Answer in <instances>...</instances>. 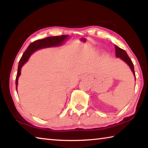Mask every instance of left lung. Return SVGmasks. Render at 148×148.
<instances>
[{
	"mask_svg": "<svg viewBox=\"0 0 148 148\" xmlns=\"http://www.w3.org/2000/svg\"><path fill=\"white\" fill-rule=\"evenodd\" d=\"M115 49H116V56L117 57H119L120 59L123 60L124 62H126V63L129 65L130 68H131V71L133 73L134 76H135V73H134V64L132 63L131 59L129 58V57L126 51L125 50L122 49L120 48L118 46H117L116 45H115ZM135 79H136V76H135Z\"/></svg>",
	"mask_w": 148,
	"mask_h": 148,
	"instance_id": "obj_1",
	"label": "left lung"
}]
</instances>
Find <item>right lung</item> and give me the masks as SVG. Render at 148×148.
Listing matches in <instances>:
<instances>
[{
    "label": "right lung",
    "mask_w": 148,
    "mask_h": 148,
    "mask_svg": "<svg viewBox=\"0 0 148 148\" xmlns=\"http://www.w3.org/2000/svg\"><path fill=\"white\" fill-rule=\"evenodd\" d=\"M68 38L67 35H61V36H50L47 37L44 39L38 40L32 42L29 45L27 49L24 52V53L22 56L21 59L19 62L18 69H17V73L16 79V90L17 86L18 84V78L21 74V69L23 64L28 61L30 56H31L32 53L36 51V50L46 48V47H54L57 46L59 45H61L64 40H66V38Z\"/></svg>",
    "instance_id": "add662e5"
}]
</instances>
